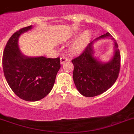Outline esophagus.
<instances>
[{
	"label": "esophagus",
	"mask_w": 134,
	"mask_h": 134,
	"mask_svg": "<svg viewBox=\"0 0 134 134\" xmlns=\"http://www.w3.org/2000/svg\"><path fill=\"white\" fill-rule=\"evenodd\" d=\"M68 58H66V57H62L60 58V64H63L65 62H66V61L68 60Z\"/></svg>",
	"instance_id": "esophagus-1"
}]
</instances>
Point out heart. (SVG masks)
<instances>
[{
	"instance_id": "obj_1",
	"label": "heart",
	"mask_w": 134,
	"mask_h": 134,
	"mask_svg": "<svg viewBox=\"0 0 134 134\" xmlns=\"http://www.w3.org/2000/svg\"><path fill=\"white\" fill-rule=\"evenodd\" d=\"M91 37V33L89 30L83 31L68 48V53L70 55H77L82 53L88 44Z\"/></svg>"
}]
</instances>
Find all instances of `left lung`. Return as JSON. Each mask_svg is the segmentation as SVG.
I'll use <instances>...</instances> for the list:
<instances>
[{"label": "left lung", "mask_w": 134, "mask_h": 134, "mask_svg": "<svg viewBox=\"0 0 134 134\" xmlns=\"http://www.w3.org/2000/svg\"><path fill=\"white\" fill-rule=\"evenodd\" d=\"M110 37L114 39L107 32L95 40ZM114 43V57L109 62L102 63L94 58L93 41L87 44L80 56L72 60L74 81L77 90L83 96L91 97L100 95L116 81L120 69V54L118 44L115 41Z\"/></svg>", "instance_id": "obj_1"}]
</instances>
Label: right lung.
I'll return each instance as SVG.
<instances>
[{
  "label": "right lung",
  "instance_id": "add662e5",
  "mask_svg": "<svg viewBox=\"0 0 134 134\" xmlns=\"http://www.w3.org/2000/svg\"><path fill=\"white\" fill-rule=\"evenodd\" d=\"M31 27L21 28L9 39L2 55V68L8 84L18 97L27 101H37L52 90L60 62L59 57H27L21 54L18 38Z\"/></svg>",
  "mask_w": 134,
  "mask_h": 134
}]
</instances>
